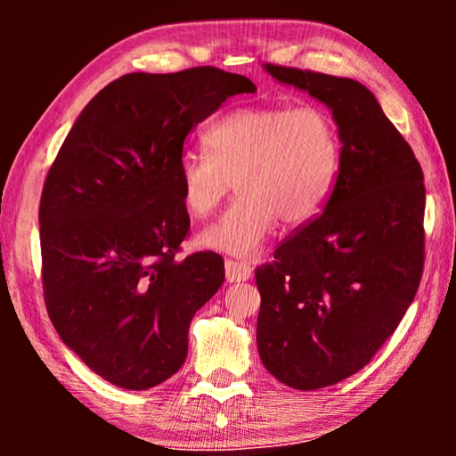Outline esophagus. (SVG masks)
Returning <instances> with one entry per match:
<instances>
[{"instance_id": "esophagus-1", "label": "esophagus", "mask_w": 456, "mask_h": 456, "mask_svg": "<svg viewBox=\"0 0 456 456\" xmlns=\"http://www.w3.org/2000/svg\"><path fill=\"white\" fill-rule=\"evenodd\" d=\"M224 270H226L228 282H245V280L251 278V267L239 264V261L228 259L226 264H224Z\"/></svg>"}]
</instances>
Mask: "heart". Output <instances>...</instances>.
Wrapping results in <instances>:
<instances>
[{"label": "heart", "instance_id": "b5f03b06", "mask_svg": "<svg viewBox=\"0 0 456 456\" xmlns=\"http://www.w3.org/2000/svg\"><path fill=\"white\" fill-rule=\"evenodd\" d=\"M203 142L208 153L178 161L180 197L189 216L203 220L234 183L240 195L199 245L239 259L259 251L280 217L290 226L314 220L338 174L336 124L314 105L236 108L205 130Z\"/></svg>", "mask_w": 456, "mask_h": 456}]
</instances>
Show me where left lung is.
Masks as SVG:
<instances>
[{"label": "left lung", "mask_w": 456, "mask_h": 456, "mask_svg": "<svg viewBox=\"0 0 456 456\" xmlns=\"http://www.w3.org/2000/svg\"><path fill=\"white\" fill-rule=\"evenodd\" d=\"M332 111L338 176L323 211L255 267L261 363L297 390L338 384L370 363L419 289L426 186L419 161L353 78L264 64Z\"/></svg>", "instance_id": "obj_1"}]
</instances>
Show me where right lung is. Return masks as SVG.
<instances>
[{
    "instance_id": "right-lung-1",
    "label": "right lung",
    "mask_w": 456,
    "mask_h": 456,
    "mask_svg": "<svg viewBox=\"0 0 456 456\" xmlns=\"http://www.w3.org/2000/svg\"><path fill=\"white\" fill-rule=\"evenodd\" d=\"M253 91L247 77L211 66L124 74L80 111L47 174L39 234L49 320L118 388L172 378L192 315L220 290V255L176 259L191 226L178 161L199 122Z\"/></svg>"
}]
</instances>
